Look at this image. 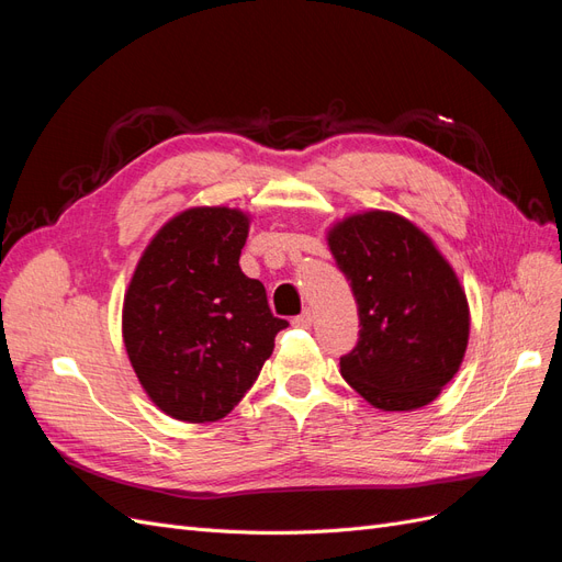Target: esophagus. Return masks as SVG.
<instances>
[{"label": "esophagus", "instance_id": "1", "mask_svg": "<svg viewBox=\"0 0 562 562\" xmlns=\"http://www.w3.org/2000/svg\"><path fill=\"white\" fill-rule=\"evenodd\" d=\"M312 321H314V318H312V312L304 310L300 316L293 318V326H295V328H312Z\"/></svg>", "mask_w": 562, "mask_h": 562}]
</instances>
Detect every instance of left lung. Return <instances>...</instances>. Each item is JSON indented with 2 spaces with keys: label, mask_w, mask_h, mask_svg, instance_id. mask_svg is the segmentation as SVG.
I'll use <instances>...</instances> for the list:
<instances>
[{
  "label": "left lung",
  "mask_w": 562,
  "mask_h": 562,
  "mask_svg": "<svg viewBox=\"0 0 562 562\" xmlns=\"http://www.w3.org/2000/svg\"><path fill=\"white\" fill-rule=\"evenodd\" d=\"M359 310V345L339 359L378 411L411 413L440 396L464 361V285L431 236L394 211H361L326 232Z\"/></svg>",
  "instance_id": "left-lung-1"
}]
</instances>
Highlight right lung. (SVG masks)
I'll list each match as a JSON object with an SVG mask.
<instances>
[{
  "mask_svg": "<svg viewBox=\"0 0 562 562\" xmlns=\"http://www.w3.org/2000/svg\"><path fill=\"white\" fill-rule=\"evenodd\" d=\"M250 220L229 206L184 209L135 265L122 337L135 378L168 417L206 424L229 415L288 326L239 267Z\"/></svg>",
  "mask_w": 562,
  "mask_h": 562,
  "instance_id": "obj_1",
  "label": "right lung"
}]
</instances>
